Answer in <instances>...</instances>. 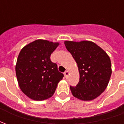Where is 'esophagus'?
I'll list each match as a JSON object with an SVG mask.
<instances>
[{"instance_id":"esophagus-1","label":"esophagus","mask_w":124,"mask_h":124,"mask_svg":"<svg viewBox=\"0 0 124 124\" xmlns=\"http://www.w3.org/2000/svg\"><path fill=\"white\" fill-rule=\"evenodd\" d=\"M64 74H65V76L66 78H67L69 76V71H67H67H66L64 73Z\"/></svg>"}]
</instances>
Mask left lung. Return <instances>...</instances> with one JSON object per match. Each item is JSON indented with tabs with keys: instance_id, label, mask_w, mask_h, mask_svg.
<instances>
[{
	"instance_id": "1",
	"label": "left lung",
	"mask_w": 124,
	"mask_h": 124,
	"mask_svg": "<svg viewBox=\"0 0 124 124\" xmlns=\"http://www.w3.org/2000/svg\"><path fill=\"white\" fill-rule=\"evenodd\" d=\"M67 49L76 61L79 82L70 86L75 98L84 101L96 98L105 91L112 74L111 61L108 54L91 41H65Z\"/></svg>"
}]
</instances>
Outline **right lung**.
<instances>
[{
	"instance_id": "right-lung-1",
	"label": "right lung",
	"mask_w": 124,
	"mask_h": 124,
	"mask_svg": "<svg viewBox=\"0 0 124 124\" xmlns=\"http://www.w3.org/2000/svg\"><path fill=\"white\" fill-rule=\"evenodd\" d=\"M59 45L44 39H36L22 49L17 59L16 74L20 90L34 100H43L53 95L63 75L51 54Z\"/></svg>"
}]
</instances>
